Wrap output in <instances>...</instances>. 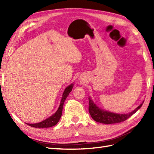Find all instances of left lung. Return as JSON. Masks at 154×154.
<instances>
[{
  "label": "left lung",
  "instance_id": "obj_1",
  "mask_svg": "<svg viewBox=\"0 0 154 154\" xmlns=\"http://www.w3.org/2000/svg\"><path fill=\"white\" fill-rule=\"evenodd\" d=\"M143 104V102L140 105L138 106L136 109L130 113L126 114H116L101 109L93 102L92 99L89 97H88V111H89L92 118L96 121V122L104 124H114L123 122L124 121L127 120L134 113H136L137 110L141 108Z\"/></svg>",
  "mask_w": 154,
  "mask_h": 154
}]
</instances>
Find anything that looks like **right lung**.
I'll use <instances>...</instances> for the list:
<instances>
[{
	"mask_svg": "<svg viewBox=\"0 0 154 154\" xmlns=\"http://www.w3.org/2000/svg\"><path fill=\"white\" fill-rule=\"evenodd\" d=\"M72 88H73L72 83L66 88V89H65V91L63 93L62 100H61V101H60V106L58 107V110H57V112H56L54 114L50 116V117L48 118V119H45L44 121H42V122H40L38 123H35V124H29L28 123L27 125H28L29 126H31V127H35V128H49V127H53V126L57 125L62 116L64 101L66 100L67 97L69 94V93L71 92V91H72Z\"/></svg>",
	"mask_w": 154,
	"mask_h": 154,
	"instance_id": "right-lung-1",
	"label": "right lung"
}]
</instances>
